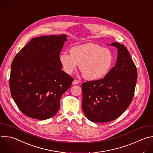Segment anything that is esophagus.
Instances as JSON below:
<instances>
[{"label": "esophagus", "mask_w": 153, "mask_h": 153, "mask_svg": "<svg viewBox=\"0 0 153 153\" xmlns=\"http://www.w3.org/2000/svg\"><path fill=\"white\" fill-rule=\"evenodd\" d=\"M79 83V82L77 80H74V81L73 82V85H77Z\"/></svg>", "instance_id": "1"}]
</instances>
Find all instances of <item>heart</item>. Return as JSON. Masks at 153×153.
<instances>
[{"instance_id": "heart-1", "label": "heart", "mask_w": 153, "mask_h": 153, "mask_svg": "<svg viewBox=\"0 0 153 153\" xmlns=\"http://www.w3.org/2000/svg\"><path fill=\"white\" fill-rule=\"evenodd\" d=\"M59 60L66 73L71 74L80 65L83 77L93 81L103 78L108 73L114 63V56L108 48L88 43L72 47L70 54L62 53Z\"/></svg>"}]
</instances>
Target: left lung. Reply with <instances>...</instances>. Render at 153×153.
I'll list each match as a JSON object with an SVG mask.
<instances>
[{"instance_id":"left-lung-1","label":"left lung","mask_w":153,"mask_h":153,"mask_svg":"<svg viewBox=\"0 0 153 153\" xmlns=\"http://www.w3.org/2000/svg\"><path fill=\"white\" fill-rule=\"evenodd\" d=\"M115 65L102 79L82 84V109L94 123H106L118 118L130 106L137 78L136 67L127 48L118 42Z\"/></svg>"}]
</instances>
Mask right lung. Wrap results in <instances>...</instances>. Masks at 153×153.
<instances>
[{
  "label": "right lung",
  "instance_id": "obj_1",
  "mask_svg": "<svg viewBox=\"0 0 153 153\" xmlns=\"http://www.w3.org/2000/svg\"><path fill=\"white\" fill-rule=\"evenodd\" d=\"M67 35L32 38L14 57L10 79L12 97L26 116L39 120L52 118L62 94L73 79L61 70L59 55Z\"/></svg>",
  "mask_w": 153,
  "mask_h": 153
}]
</instances>
